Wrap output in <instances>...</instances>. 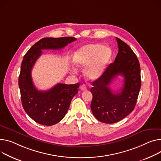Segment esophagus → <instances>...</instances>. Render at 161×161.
<instances>
[{
    "label": "esophagus",
    "instance_id": "obj_1",
    "mask_svg": "<svg viewBox=\"0 0 161 161\" xmlns=\"http://www.w3.org/2000/svg\"><path fill=\"white\" fill-rule=\"evenodd\" d=\"M80 89L81 91H86L87 90V87L86 85H85V84H83L81 85V86L80 87Z\"/></svg>",
    "mask_w": 161,
    "mask_h": 161
}]
</instances>
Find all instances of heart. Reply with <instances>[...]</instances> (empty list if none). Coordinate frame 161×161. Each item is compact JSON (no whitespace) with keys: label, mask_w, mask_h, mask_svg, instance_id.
I'll return each mask as SVG.
<instances>
[{"label":"heart","mask_w":161,"mask_h":161,"mask_svg":"<svg viewBox=\"0 0 161 161\" xmlns=\"http://www.w3.org/2000/svg\"><path fill=\"white\" fill-rule=\"evenodd\" d=\"M112 56L111 50L99 43H90L80 48L75 52L73 63L75 67L83 68L85 76L89 81L98 79L103 73Z\"/></svg>","instance_id":"heart-1"}]
</instances>
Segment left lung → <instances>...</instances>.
<instances>
[{"label": "left lung", "instance_id": "1", "mask_svg": "<svg viewBox=\"0 0 161 161\" xmlns=\"http://www.w3.org/2000/svg\"><path fill=\"white\" fill-rule=\"evenodd\" d=\"M119 52L114 61L92 82L91 109L98 120L105 124L120 121L134 109L141 87V67L135 53L125 42L116 37ZM124 77V86L113 92L110 83L116 76Z\"/></svg>", "mask_w": 161, "mask_h": 161}]
</instances>
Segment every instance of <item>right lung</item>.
<instances>
[{
  "label": "right lung",
  "mask_w": 161,
  "mask_h": 161,
  "mask_svg": "<svg viewBox=\"0 0 161 161\" xmlns=\"http://www.w3.org/2000/svg\"><path fill=\"white\" fill-rule=\"evenodd\" d=\"M76 38L63 37L42 38L26 52L21 64L19 87L22 105L27 114L37 123L52 125L65 116L74 96L78 92L80 83H58L45 91L37 90L31 79V69L42 53V50L61 49Z\"/></svg>",
  "instance_id": "1"
}]
</instances>
